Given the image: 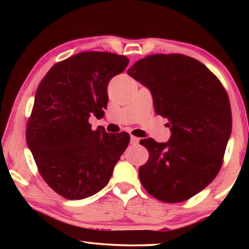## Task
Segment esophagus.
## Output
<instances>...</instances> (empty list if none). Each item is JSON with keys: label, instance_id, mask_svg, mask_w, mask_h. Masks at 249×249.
<instances>
[{"label": "esophagus", "instance_id": "esophagus-1", "mask_svg": "<svg viewBox=\"0 0 249 249\" xmlns=\"http://www.w3.org/2000/svg\"><path fill=\"white\" fill-rule=\"evenodd\" d=\"M138 142H140V138H137V137L133 136V135H130V144L137 145Z\"/></svg>", "mask_w": 249, "mask_h": 249}]
</instances>
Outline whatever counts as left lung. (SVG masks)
<instances>
[{
  "mask_svg": "<svg viewBox=\"0 0 249 249\" xmlns=\"http://www.w3.org/2000/svg\"><path fill=\"white\" fill-rule=\"evenodd\" d=\"M127 73L151 91L155 113L169 121L171 130L168 142L141 141L149 151L140 168L142 187L166 203L189 200L223 165L231 129L225 88L202 62L181 53L149 54Z\"/></svg>",
  "mask_w": 249,
  "mask_h": 249,
  "instance_id": "1",
  "label": "left lung"
}]
</instances>
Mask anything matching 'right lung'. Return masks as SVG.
<instances>
[{"instance_id":"right-lung-1","label":"right lung","mask_w":249,"mask_h":249,"mask_svg":"<svg viewBox=\"0 0 249 249\" xmlns=\"http://www.w3.org/2000/svg\"><path fill=\"white\" fill-rule=\"evenodd\" d=\"M123 54L84 52L57 62L37 88L26 141L40 176L59 196L81 200L107 184L129 142L89 123L103 115L109 80L128 65Z\"/></svg>"}]
</instances>
